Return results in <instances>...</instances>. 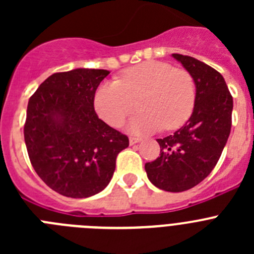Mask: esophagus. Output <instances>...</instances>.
<instances>
[{"label": "esophagus", "instance_id": "34e87169", "mask_svg": "<svg viewBox=\"0 0 254 254\" xmlns=\"http://www.w3.org/2000/svg\"><path fill=\"white\" fill-rule=\"evenodd\" d=\"M140 141H141V138H138V137H133V136H131V137H129V143H131V145H134V143L140 142Z\"/></svg>", "mask_w": 254, "mask_h": 254}]
</instances>
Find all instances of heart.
<instances>
[{"label":"heart","instance_id":"1","mask_svg":"<svg viewBox=\"0 0 254 254\" xmlns=\"http://www.w3.org/2000/svg\"><path fill=\"white\" fill-rule=\"evenodd\" d=\"M136 99L141 111L129 121L133 133H149L163 126L178 128L193 112L196 84L186 69L145 61L123 71L120 81L103 82L94 95V107L103 121L117 127L133 112Z\"/></svg>","mask_w":254,"mask_h":254}]
</instances>
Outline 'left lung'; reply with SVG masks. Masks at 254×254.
I'll use <instances>...</instances> for the list:
<instances>
[{
    "label": "left lung",
    "instance_id": "obj_1",
    "mask_svg": "<svg viewBox=\"0 0 254 254\" xmlns=\"http://www.w3.org/2000/svg\"><path fill=\"white\" fill-rule=\"evenodd\" d=\"M173 57L193 77L196 103L183 127L156 140L160 156L145 164V170L155 187L183 192L202 182L219 161L232 128L233 96L215 68L190 56Z\"/></svg>",
    "mask_w": 254,
    "mask_h": 254
}]
</instances>
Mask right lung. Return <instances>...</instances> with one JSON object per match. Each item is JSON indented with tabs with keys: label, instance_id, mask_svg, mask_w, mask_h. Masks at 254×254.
Masks as SVG:
<instances>
[{
	"label": "right lung",
	"instance_id": "obj_1",
	"mask_svg": "<svg viewBox=\"0 0 254 254\" xmlns=\"http://www.w3.org/2000/svg\"><path fill=\"white\" fill-rule=\"evenodd\" d=\"M107 69L57 72L30 96L24 138L40 179L62 196L86 198L109 185L126 134L100 120L94 95Z\"/></svg>",
	"mask_w": 254,
	"mask_h": 254
}]
</instances>
